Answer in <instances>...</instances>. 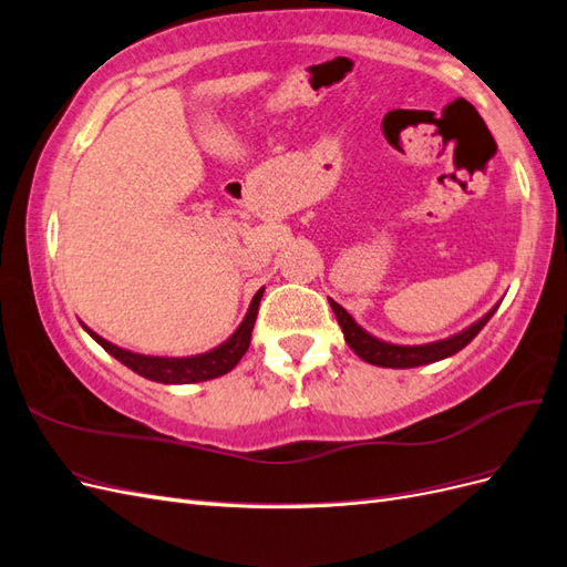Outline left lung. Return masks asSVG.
<instances>
[{
	"instance_id": "1",
	"label": "left lung",
	"mask_w": 567,
	"mask_h": 567,
	"mask_svg": "<svg viewBox=\"0 0 567 567\" xmlns=\"http://www.w3.org/2000/svg\"><path fill=\"white\" fill-rule=\"evenodd\" d=\"M331 302V310L340 323L342 336H346L348 346L354 350V354L364 362L373 364V367H385V369H414V367H423V364H433L440 362V359H447L452 354H456L458 350H463L468 342L485 329V323L492 319V315L496 312L494 305L492 310L480 317L475 323H471L468 329H463L461 333H454L444 340H435V342H425V346H394V342L381 340L371 336L369 331H364L336 300Z\"/></svg>"
}]
</instances>
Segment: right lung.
I'll list each match as a JSON object with an SVG mask.
<instances>
[{
	"label": "right lung",
	"mask_w": 567,
	"mask_h": 567,
	"mask_svg": "<svg viewBox=\"0 0 567 567\" xmlns=\"http://www.w3.org/2000/svg\"><path fill=\"white\" fill-rule=\"evenodd\" d=\"M265 288H260L250 300L248 312L244 321L238 323V329L221 342V346L203 352V354H192V357H153V354H140L132 350H123L113 346L106 338H101L94 333L90 326L82 323V329L87 331L101 348H104L109 354H113L120 364H125L134 373L144 375L148 381L165 383V385H184V383H200V381H213L219 379V375L229 373L241 357L248 352L250 346V333L257 319V307H260Z\"/></svg>",
	"instance_id": "add662e5"
}]
</instances>
